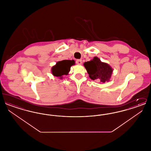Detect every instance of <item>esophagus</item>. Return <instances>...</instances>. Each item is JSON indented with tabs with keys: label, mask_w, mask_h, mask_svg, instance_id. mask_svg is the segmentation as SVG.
I'll return each instance as SVG.
<instances>
[{
	"label": "esophagus",
	"mask_w": 151,
	"mask_h": 151,
	"mask_svg": "<svg viewBox=\"0 0 151 151\" xmlns=\"http://www.w3.org/2000/svg\"><path fill=\"white\" fill-rule=\"evenodd\" d=\"M76 64L78 65H81L82 64V60L81 59H78L76 60Z\"/></svg>",
	"instance_id": "1"
}]
</instances>
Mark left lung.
<instances>
[{
    "mask_svg": "<svg viewBox=\"0 0 151 151\" xmlns=\"http://www.w3.org/2000/svg\"><path fill=\"white\" fill-rule=\"evenodd\" d=\"M84 65L92 80L104 83L110 81L113 69L108 63L101 62L99 58L94 57L90 61L85 62Z\"/></svg>",
    "mask_w": 151,
    "mask_h": 151,
    "instance_id": "obj_1",
    "label": "left lung"
}]
</instances>
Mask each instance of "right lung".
<instances>
[{
	"instance_id": "1",
	"label": "right lung",
	"mask_w": 151,
	"mask_h": 151,
	"mask_svg": "<svg viewBox=\"0 0 151 151\" xmlns=\"http://www.w3.org/2000/svg\"><path fill=\"white\" fill-rule=\"evenodd\" d=\"M74 60H63L59 61L51 68V73L54 76L63 78V75H67L70 71L71 67L75 65Z\"/></svg>"
}]
</instances>
